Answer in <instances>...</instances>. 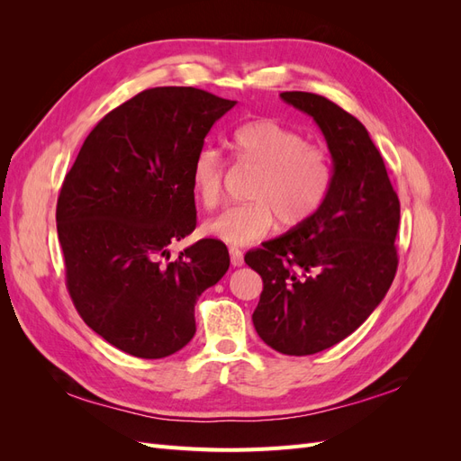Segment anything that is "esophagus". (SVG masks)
<instances>
[{"instance_id": "34e87169", "label": "esophagus", "mask_w": 461, "mask_h": 461, "mask_svg": "<svg viewBox=\"0 0 461 461\" xmlns=\"http://www.w3.org/2000/svg\"><path fill=\"white\" fill-rule=\"evenodd\" d=\"M229 254H230V263H232V267H242V265H244V254H242V249H239V248H230V249H229Z\"/></svg>"}]
</instances>
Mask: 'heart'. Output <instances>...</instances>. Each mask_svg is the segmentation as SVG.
<instances>
[{
  "instance_id": "b5f03b06",
  "label": "heart",
  "mask_w": 461,
  "mask_h": 461,
  "mask_svg": "<svg viewBox=\"0 0 461 461\" xmlns=\"http://www.w3.org/2000/svg\"><path fill=\"white\" fill-rule=\"evenodd\" d=\"M227 146L236 165L256 171L248 188L252 202L232 205L207 221L205 234L230 246H248L269 234L276 221L294 229L325 205L334 180L332 159L325 148L308 144L302 132L273 119H254L236 127ZM190 183L205 209L219 205L225 165L215 149L198 151Z\"/></svg>"
}]
</instances>
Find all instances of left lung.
<instances>
[{
    "instance_id": "obj_1",
    "label": "left lung",
    "mask_w": 461,
    "mask_h": 461,
    "mask_svg": "<svg viewBox=\"0 0 461 461\" xmlns=\"http://www.w3.org/2000/svg\"><path fill=\"white\" fill-rule=\"evenodd\" d=\"M323 132L334 167L321 212L244 261L261 275L259 339L286 356L339 344L383 302L398 269L400 202L367 129L323 95L283 92Z\"/></svg>"
}]
</instances>
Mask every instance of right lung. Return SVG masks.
<instances>
[{
	"label": "right lung",
	"mask_w": 461,
	"mask_h": 461,
	"mask_svg": "<svg viewBox=\"0 0 461 461\" xmlns=\"http://www.w3.org/2000/svg\"><path fill=\"white\" fill-rule=\"evenodd\" d=\"M236 105L192 86L149 88L95 124L67 173L58 236L67 288L85 323L134 357L159 359L196 332L194 305L230 258L196 229L190 167L213 122Z\"/></svg>",
	"instance_id": "right-lung-1"
}]
</instances>
